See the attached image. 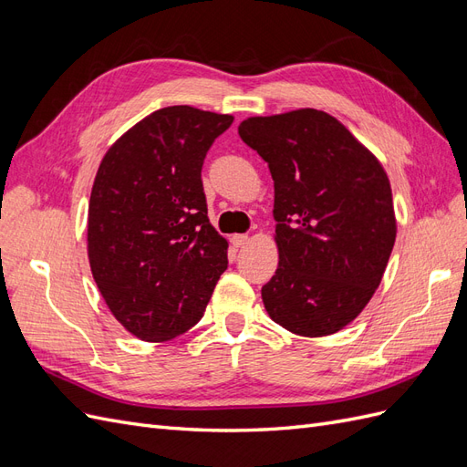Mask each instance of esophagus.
<instances>
[{
	"instance_id": "1",
	"label": "esophagus",
	"mask_w": 467,
	"mask_h": 467,
	"mask_svg": "<svg viewBox=\"0 0 467 467\" xmlns=\"http://www.w3.org/2000/svg\"><path fill=\"white\" fill-rule=\"evenodd\" d=\"M245 242H247V235H245V234H235V235H232V244H234L235 247H244Z\"/></svg>"
}]
</instances>
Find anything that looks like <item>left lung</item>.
<instances>
[{
  "mask_svg": "<svg viewBox=\"0 0 467 467\" xmlns=\"http://www.w3.org/2000/svg\"><path fill=\"white\" fill-rule=\"evenodd\" d=\"M237 130L275 181L278 266L261 290L266 314L302 337L341 331L379 286L398 234L384 167L317 109L249 117Z\"/></svg>",
  "mask_w": 467,
  "mask_h": 467,
  "instance_id": "1",
  "label": "left lung"
}]
</instances>
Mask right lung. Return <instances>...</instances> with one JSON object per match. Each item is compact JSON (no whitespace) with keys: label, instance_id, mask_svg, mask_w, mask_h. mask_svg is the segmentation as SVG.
<instances>
[{"label":"right lung","instance_id":"obj_1","mask_svg":"<svg viewBox=\"0 0 467 467\" xmlns=\"http://www.w3.org/2000/svg\"><path fill=\"white\" fill-rule=\"evenodd\" d=\"M232 115L165 107L126 130L97 169L88 212L91 273L110 314L161 343L201 321L228 242L208 220L202 163Z\"/></svg>","mask_w":467,"mask_h":467}]
</instances>
